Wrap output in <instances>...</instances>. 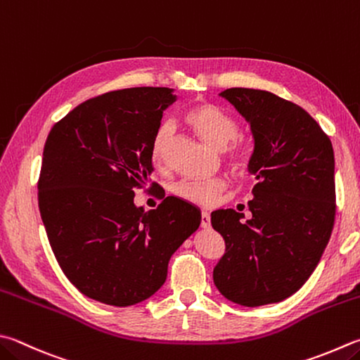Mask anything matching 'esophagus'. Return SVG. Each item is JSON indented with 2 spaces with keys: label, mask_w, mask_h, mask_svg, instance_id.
Segmentation results:
<instances>
[{
  "label": "esophagus",
  "mask_w": 360,
  "mask_h": 360,
  "mask_svg": "<svg viewBox=\"0 0 360 360\" xmlns=\"http://www.w3.org/2000/svg\"><path fill=\"white\" fill-rule=\"evenodd\" d=\"M200 227L202 229H210V227H212V219H210V214L208 213H202Z\"/></svg>",
  "instance_id": "1"
}]
</instances>
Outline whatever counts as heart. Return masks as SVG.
<instances>
[{
  "label": "heart",
  "instance_id": "heart-1",
  "mask_svg": "<svg viewBox=\"0 0 360 360\" xmlns=\"http://www.w3.org/2000/svg\"><path fill=\"white\" fill-rule=\"evenodd\" d=\"M183 122L216 150H226L227 161L235 169H241L246 162V152L238 142L240 127L236 120L219 106L210 101H199L189 106L183 114ZM171 125L162 124L153 133L150 142V160L155 167H162L167 158ZM227 183L221 179L212 180H183L174 188V193L181 200L199 207H213L226 193Z\"/></svg>",
  "mask_w": 360,
  "mask_h": 360
}]
</instances>
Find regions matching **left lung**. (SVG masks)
Returning a JSON list of instances; mask_svg holds the SVG:
<instances>
[{
    "mask_svg": "<svg viewBox=\"0 0 360 360\" xmlns=\"http://www.w3.org/2000/svg\"><path fill=\"white\" fill-rule=\"evenodd\" d=\"M221 96L249 122L257 183L249 221L232 208L212 213L226 241L214 285L240 306L281 302L314 273L334 229V148L316 120L288 100L246 87Z\"/></svg>",
    "mask_w": 360,
    "mask_h": 360,
    "instance_id": "left-lung-1",
    "label": "left lung"
}]
</instances>
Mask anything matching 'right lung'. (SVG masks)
Masks as SVG:
<instances>
[{
  "label": "right lung",
  "mask_w": 360,
  "mask_h": 360,
  "mask_svg": "<svg viewBox=\"0 0 360 360\" xmlns=\"http://www.w3.org/2000/svg\"><path fill=\"white\" fill-rule=\"evenodd\" d=\"M174 89L101 94L53 125L37 181L39 210L60 269L81 293L127 307L166 281L172 254L200 226V212L152 181L150 142ZM163 200L144 212L134 189Z\"/></svg>",
  "instance_id": "obj_1"
}]
</instances>
